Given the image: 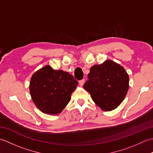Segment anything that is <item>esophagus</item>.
<instances>
[{
  "mask_svg": "<svg viewBox=\"0 0 153 153\" xmlns=\"http://www.w3.org/2000/svg\"><path fill=\"white\" fill-rule=\"evenodd\" d=\"M79 85H80L81 86H83V84L85 83V79H82V80H80L79 82Z\"/></svg>",
  "mask_w": 153,
  "mask_h": 153,
  "instance_id": "obj_1",
  "label": "esophagus"
}]
</instances>
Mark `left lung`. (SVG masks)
<instances>
[{
  "label": "left lung",
  "instance_id": "obj_1",
  "mask_svg": "<svg viewBox=\"0 0 153 153\" xmlns=\"http://www.w3.org/2000/svg\"><path fill=\"white\" fill-rule=\"evenodd\" d=\"M88 79L83 88L103 111L116 109L129 89V75L124 68L110 60L91 68Z\"/></svg>",
  "mask_w": 153,
  "mask_h": 153
}]
</instances>
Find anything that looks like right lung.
<instances>
[{"label": "right lung", "mask_w": 153, "mask_h": 153, "mask_svg": "<svg viewBox=\"0 0 153 153\" xmlns=\"http://www.w3.org/2000/svg\"><path fill=\"white\" fill-rule=\"evenodd\" d=\"M78 85L72 75L53 70L49 65L32 75L30 83L31 99L42 112L58 115L67 106Z\"/></svg>", "instance_id": "right-lung-1"}]
</instances>
